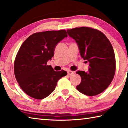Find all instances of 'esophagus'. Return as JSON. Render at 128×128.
<instances>
[{"label":"esophagus","mask_w":128,"mask_h":128,"mask_svg":"<svg viewBox=\"0 0 128 128\" xmlns=\"http://www.w3.org/2000/svg\"><path fill=\"white\" fill-rule=\"evenodd\" d=\"M74 74V72H73V71H70V70H68V75H70V76H72Z\"/></svg>","instance_id":"1"}]
</instances>
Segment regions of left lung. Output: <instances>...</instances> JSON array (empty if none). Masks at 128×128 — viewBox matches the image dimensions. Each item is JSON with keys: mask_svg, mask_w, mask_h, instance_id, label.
Instances as JSON below:
<instances>
[{"mask_svg": "<svg viewBox=\"0 0 128 128\" xmlns=\"http://www.w3.org/2000/svg\"><path fill=\"white\" fill-rule=\"evenodd\" d=\"M67 33L77 43L81 56L89 66L88 72H76L81 77L77 89L91 96L102 92L115 73V56L111 42L101 32L88 27L67 30Z\"/></svg>", "mask_w": 128, "mask_h": 128, "instance_id": "obj_1", "label": "left lung"}]
</instances>
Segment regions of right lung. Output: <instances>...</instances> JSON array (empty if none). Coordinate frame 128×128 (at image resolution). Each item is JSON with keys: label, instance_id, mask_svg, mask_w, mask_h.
Returning a JSON list of instances; mask_svg holds the SVG:
<instances>
[{"label": "right lung", "instance_id": "add662e5", "mask_svg": "<svg viewBox=\"0 0 128 128\" xmlns=\"http://www.w3.org/2000/svg\"><path fill=\"white\" fill-rule=\"evenodd\" d=\"M68 36L65 30L32 34L21 45L14 64L17 81L24 92L34 99L46 98L55 89L58 80L66 76L64 70L56 72L47 66L59 42Z\"/></svg>", "mask_w": 128, "mask_h": 128}]
</instances>
